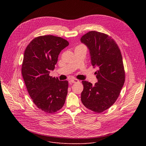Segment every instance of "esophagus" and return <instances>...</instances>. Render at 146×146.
I'll use <instances>...</instances> for the list:
<instances>
[{
	"label": "esophagus",
	"mask_w": 146,
	"mask_h": 146,
	"mask_svg": "<svg viewBox=\"0 0 146 146\" xmlns=\"http://www.w3.org/2000/svg\"><path fill=\"white\" fill-rule=\"evenodd\" d=\"M70 81L72 82V83H76V82H79V80H77V79H72L70 80Z\"/></svg>",
	"instance_id": "esophagus-1"
}]
</instances>
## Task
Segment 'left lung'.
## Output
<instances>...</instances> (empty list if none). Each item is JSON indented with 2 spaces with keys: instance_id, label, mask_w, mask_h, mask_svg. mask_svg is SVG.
<instances>
[{
  "instance_id": "1",
  "label": "left lung",
  "mask_w": 146,
  "mask_h": 146,
  "mask_svg": "<svg viewBox=\"0 0 146 146\" xmlns=\"http://www.w3.org/2000/svg\"><path fill=\"white\" fill-rule=\"evenodd\" d=\"M81 42L88 48L91 64L98 68V82L94 86L82 81L81 95L83 105L96 113L110 108L117 99L125 82V71L120 50L109 35L90 31L83 35Z\"/></svg>"
}]
</instances>
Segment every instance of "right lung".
Returning <instances> with one entry per match:
<instances>
[{
    "instance_id": "add662e5",
    "label": "right lung",
    "mask_w": 146,
    "mask_h": 146,
    "mask_svg": "<svg viewBox=\"0 0 146 146\" xmlns=\"http://www.w3.org/2000/svg\"><path fill=\"white\" fill-rule=\"evenodd\" d=\"M65 39L52 35L33 39L27 47L22 65V75L28 92L35 105L47 113H54L64 105L68 81L50 76L60 51L68 46Z\"/></svg>"
}]
</instances>
